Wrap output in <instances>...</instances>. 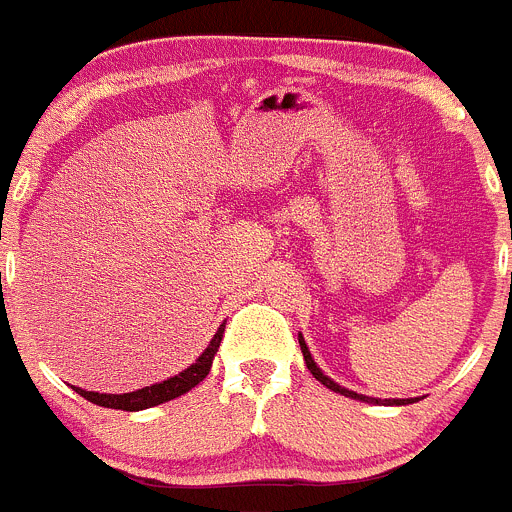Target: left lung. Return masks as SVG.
<instances>
[{"instance_id": "1", "label": "left lung", "mask_w": 512, "mask_h": 512, "mask_svg": "<svg viewBox=\"0 0 512 512\" xmlns=\"http://www.w3.org/2000/svg\"><path fill=\"white\" fill-rule=\"evenodd\" d=\"M298 343H300V351H303L305 366H308L310 374H313L315 379L321 381L323 386H328V389H331V391H336V394H343V396H348V399H356V401H366V404H386V407H401V404H412V399H374V396L356 394V391H351V389H346V386L336 384V381H333L331 376L323 374L321 366H318L313 361V353H310V348H308V343H305L303 333H298Z\"/></svg>"}]
</instances>
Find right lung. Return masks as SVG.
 <instances>
[{"label":"right lung","instance_id":"add662e5","mask_svg":"<svg viewBox=\"0 0 512 512\" xmlns=\"http://www.w3.org/2000/svg\"><path fill=\"white\" fill-rule=\"evenodd\" d=\"M222 333H224V323L217 328V333H214V338L209 341V346L204 348L202 356H199L194 364L186 366L184 371H179V374L171 376V379L159 381V384L143 386V389L128 391V394H98V391H85V389H80V386H73V389L78 391L83 399L98 404V407L123 409V412H141V409L159 407V404H166V401L186 394V391L194 389L199 381L207 379L209 369H212L214 353H217L219 343H222Z\"/></svg>","mask_w":512,"mask_h":512}]
</instances>
